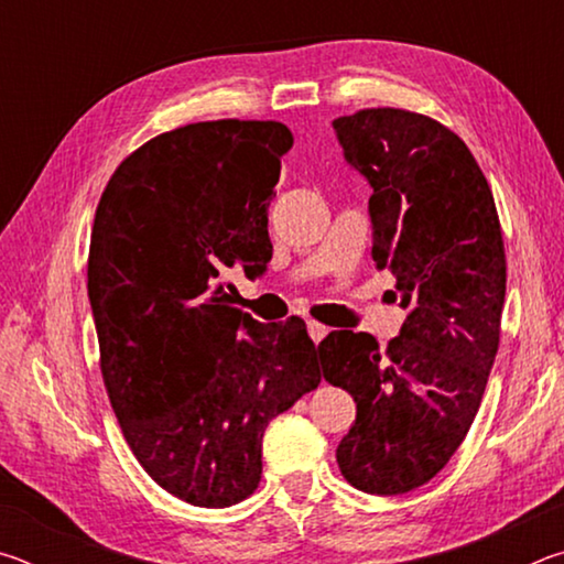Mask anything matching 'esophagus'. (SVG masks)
<instances>
[{"label": "esophagus", "mask_w": 564, "mask_h": 564, "mask_svg": "<svg viewBox=\"0 0 564 564\" xmlns=\"http://www.w3.org/2000/svg\"><path fill=\"white\" fill-rule=\"evenodd\" d=\"M308 336L313 338V343H321L328 336V326H323L318 321H308Z\"/></svg>", "instance_id": "obj_1"}]
</instances>
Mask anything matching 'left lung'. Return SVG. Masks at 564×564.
<instances>
[{
    "mask_svg": "<svg viewBox=\"0 0 564 564\" xmlns=\"http://www.w3.org/2000/svg\"><path fill=\"white\" fill-rule=\"evenodd\" d=\"M333 127L373 186V261L408 308L383 350L352 330L318 346L323 378L358 405L336 460L352 488L400 495L443 470L480 408L508 281L500 216L470 149L441 121L378 107Z\"/></svg>",
    "mask_w": 564,
    "mask_h": 564,
    "instance_id": "1",
    "label": "left lung"
}]
</instances>
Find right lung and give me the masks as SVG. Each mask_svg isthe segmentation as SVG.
I'll return each mask as SVG.
<instances>
[{
	"label": "right lung",
	"mask_w": 564,
	"mask_h": 564,
	"mask_svg": "<svg viewBox=\"0 0 564 564\" xmlns=\"http://www.w3.org/2000/svg\"><path fill=\"white\" fill-rule=\"evenodd\" d=\"M293 133L281 121L171 129L121 161L99 198L89 301L123 441L166 492L228 508L261 482L263 431L321 383L305 323H259L226 271L271 261L269 206Z\"/></svg>",
	"instance_id": "right-lung-1"
}]
</instances>
